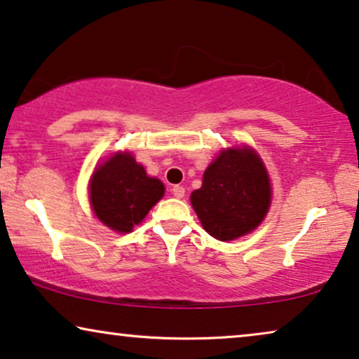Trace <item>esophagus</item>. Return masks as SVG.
<instances>
[{
	"label": "esophagus",
	"instance_id": "obj_1",
	"mask_svg": "<svg viewBox=\"0 0 359 359\" xmlns=\"http://www.w3.org/2000/svg\"><path fill=\"white\" fill-rule=\"evenodd\" d=\"M171 193H173L175 198H178V199L184 198V188H183V186H180V184L173 186V189H171Z\"/></svg>",
	"mask_w": 359,
	"mask_h": 359
}]
</instances>
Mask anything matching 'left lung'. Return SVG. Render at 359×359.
<instances>
[{
	"label": "left lung",
	"mask_w": 359,
	"mask_h": 359,
	"mask_svg": "<svg viewBox=\"0 0 359 359\" xmlns=\"http://www.w3.org/2000/svg\"><path fill=\"white\" fill-rule=\"evenodd\" d=\"M271 203V186L262 158L252 149H230L208 166L191 204L214 238L235 240L257 229Z\"/></svg>",
	"instance_id": "1"
}]
</instances>
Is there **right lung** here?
<instances>
[{
    "instance_id": "right-lung-1",
    "label": "right lung",
    "mask_w": 359,
    "mask_h": 359,
    "mask_svg": "<svg viewBox=\"0 0 359 359\" xmlns=\"http://www.w3.org/2000/svg\"><path fill=\"white\" fill-rule=\"evenodd\" d=\"M165 186L147 176L130 154L112 155L95 171L90 199L96 217L117 232H130L161 199Z\"/></svg>"
}]
</instances>
